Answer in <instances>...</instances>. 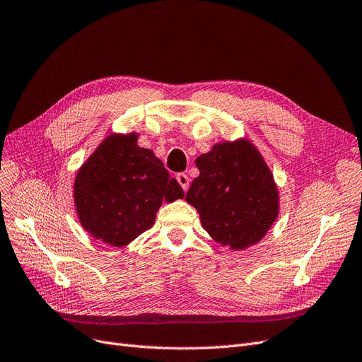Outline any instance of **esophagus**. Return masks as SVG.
Returning a JSON list of instances; mask_svg holds the SVG:
<instances>
[{
	"label": "esophagus",
	"mask_w": 362,
	"mask_h": 362,
	"mask_svg": "<svg viewBox=\"0 0 362 362\" xmlns=\"http://www.w3.org/2000/svg\"><path fill=\"white\" fill-rule=\"evenodd\" d=\"M176 179H177L179 185L182 186V189H183L185 192L188 191V188H189V177H188V174H185V173H179L177 176H176Z\"/></svg>",
	"instance_id": "1"
}]
</instances>
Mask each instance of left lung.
<instances>
[{"label":"left lung","instance_id":"8db88e82","mask_svg":"<svg viewBox=\"0 0 362 362\" xmlns=\"http://www.w3.org/2000/svg\"><path fill=\"white\" fill-rule=\"evenodd\" d=\"M199 176L186 202L197 209L209 235L231 250L257 245L279 216L273 173L247 139L221 141L195 159Z\"/></svg>","mask_w":362,"mask_h":362}]
</instances>
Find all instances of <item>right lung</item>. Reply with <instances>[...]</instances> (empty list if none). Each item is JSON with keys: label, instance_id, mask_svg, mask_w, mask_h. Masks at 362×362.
I'll list each match as a JSON object with an SVG mask.
<instances>
[{"label": "right lung", "instance_id": "add662e5", "mask_svg": "<svg viewBox=\"0 0 362 362\" xmlns=\"http://www.w3.org/2000/svg\"><path fill=\"white\" fill-rule=\"evenodd\" d=\"M137 140V132L109 134L74 177L80 225L112 247H124L149 230L163 202L185 197L163 160Z\"/></svg>", "mask_w": 362, "mask_h": 362}]
</instances>
